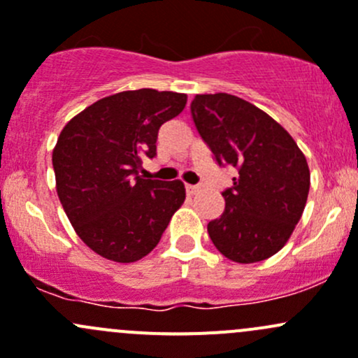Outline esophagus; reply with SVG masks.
I'll return each mask as SVG.
<instances>
[{"label":"esophagus","mask_w":358,"mask_h":358,"mask_svg":"<svg viewBox=\"0 0 358 358\" xmlns=\"http://www.w3.org/2000/svg\"><path fill=\"white\" fill-rule=\"evenodd\" d=\"M185 189H187V194H196V192H199L201 187L199 185H185Z\"/></svg>","instance_id":"obj_1"}]
</instances>
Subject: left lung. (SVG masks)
Instances as JSON below:
<instances>
[{"label": "left lung", "instance_id": "1", "mask_svg": "<svg viewBox=\"0 0 358 358\" xmlns=\"http://www.w3.org/2000/svg\"><path fill=\"white\" fill-rule=\"evenodd\" d=\"M190 114L215 161L239 173L222 192L225 211L208 223L213 244L237 263L270 258L284 248L305 209V156L279 122L239 96L196 95Z\"/></svg>", "mask_w": 358, "mask_h": 358}]
</instances>
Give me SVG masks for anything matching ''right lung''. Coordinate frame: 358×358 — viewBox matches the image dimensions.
Returning <instances> with one entry per match:
<instances>
[{"instance_id":"right-lung-1","label":"right lung","mask_w":358,"mask_h":358,"mask_svg":"<svg viewBox=\"0 0 358 358\" xmlns=\"http://www.w3.org/2000/svg\"><path fill=\"white\" fill-rule=\"evenodd\" d=\"M187 95L143 88L106 96L67 122L53 149L57 194L69 222L96 255L131 263L161 241L185 201L180 180H145L159 128L185 109Z\"/></svg>"}]
</instances>
